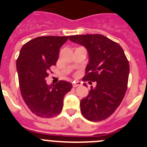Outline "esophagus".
Returning a JSON list of instances; mask_svg holds the SVG:
<instances>
[{"label":"esophagus","mask_w":147,"mask_h":147,"mask_svg":"<svg viewBox=\"0 0 147 147\" xmlns=\"http://www.w3.org/2000/svg\"><path fill=\"white\" fill-rule=\"evenodd\" d=\"M80 85H81V82H73V87L74 88H76V87L80 86Z\"/></svg>","instance_id":"1"}]
</instances>
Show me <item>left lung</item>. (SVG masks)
<instances>
[{
	"mask_svg": "<svg viewBox=\"0 0 147 147\" xmlns=\"http://www.w3.org/2000/svg\"><path fill=\"white\" fill-rule=\"evenodd\" d=\"M69 39L88 51L89 63L82 80L96 82L80 102L82 114L90 121L105 120L119 107L127 91L128 59L121 45L104 35H74Z\"/></svg>",
	"mask_w": 147,
	"mask_h": 147,
	"instance_id": "left-lung-1",
	"label": "left lung"
}]
</instances>
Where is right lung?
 Segmentation results:
<instances>
[{"label": "right lung", "instance_id": "add662e5", "mask_svg": "<svg viewBox=\"0 0 147 147\" xmlns=\"http://www.w3.org/2000/svg\"><path fill=\"white\" fill-rule=\"evenodd\" d=\"M67 39L68 36L36 37L23 45L17 59L21 96L29 110L39 117L52 118L60 113L65 95L73 87L64 80L48 85L45 80Z\"/></svg>", "mask_w": 147, "mask_h": 147}]
</instances>
